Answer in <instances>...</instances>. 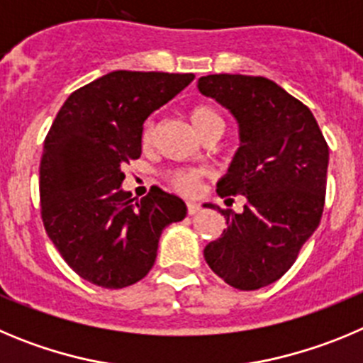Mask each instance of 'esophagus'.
I'll use <instances>...</instances> for the list:
<instances>
[{
    "mask_svg": "<svg viewBox=\"0 0 363 363\" xmlns=\"http://www.w3.org/2000/svg\"><path fill=\"white\" fill-rule=\"evenodd\" d=\"M199 208H201V207H199L198 203H194V201H189V203H187V212H189V216L198 214Z\"/></svg>",
    "mask_w": 363,
    "mask_h": 363,
    "instance_id": "1",
    "label": "esophagus"
}]
</instances>
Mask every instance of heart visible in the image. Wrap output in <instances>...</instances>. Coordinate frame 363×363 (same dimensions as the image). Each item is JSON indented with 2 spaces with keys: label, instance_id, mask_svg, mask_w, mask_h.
<instances>
[{
  "label": "heart",
  "instance_id": "heart-1",
  "mask_svg": "<svg viewBox=\"0 0 363 363\" xmlns=\"http://www.w3.org/2000/svg\"><path fill=\"white\" fill-rule=\"evenodd\" d=\"M189 121H191V125L199 136L205 135L207 131H212V129H221L223 131V125H225L223 124V116L211 104L192 106L189 109ZM152 136H155V129H152L151 124H145L144 131H142V145L144 147L151 145ZM201 176H203L201 171H176L169 174V184L178 192L192 194L198 189Z\"/></svg>",
  "mask_w": 363,
  "mask_h": 363
}]
</instances>
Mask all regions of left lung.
Listing matches in <instances>:
<instances>
[{
  "instance_id": "obj_1",
  "label": "left lung",
  "mask_w": 363,
  "mask_h": 363,
  "mask_svg": "<svg viewBox=\"0 0 363 363\" xmlns=\"http://www.w3.org/2000/svg\"><path fill=\"white\" fill-rule=\"evenodd\" d=\"M199 91L230 109L239 145L218 194L241 214L218 208L227 228L205 247L216 275L238 290H259L279 281L320 223L329 147L313 113L274 81L216 73L198 81ZM207 207V205H205Z\"/></svg>"
}]
</instances>
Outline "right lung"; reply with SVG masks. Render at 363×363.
I'll use <instances>...</instances> for the list:
<instances>
[{
    "label": "right lung",
    "instance_id": "1",
    "mask_svg": "<svg viewBox=\"0 0 363 363\" xmlns=\"http://www.w3.org/2000/svg\"><path fill=\"white\" fill-rule=\"evenodd\" d=\"M194 81L192 73L111 72L73 91L45 138L39 198L45 230L79 277L125 288L149 274L158 239L187 214L160 187L136 201L122 167L142 155L144 122Z\"/></svg>",
    "mask_w": 363,
    "mask_h": 363
}]
</instances>
